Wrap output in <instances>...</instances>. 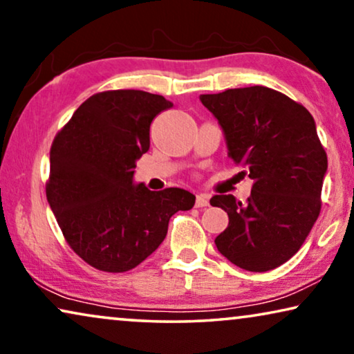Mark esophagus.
<instances>
[{"mask_svg": "<svg viewBox=\"0 0 354 354\" xmlns=\"http://www.w3.org/2000/svg\"><path fill=\"white\" fill-rule=\"evenodd\" d=\"M208 196H205V194H198L197 198H196V207L202 208V207H208Z\"/></svg>", "mask_w": 354, "mask_h": 354, "instance_id": "esophagus-1", "label": "esophagus"}]
</instances>
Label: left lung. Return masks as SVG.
I'll list each match as a JSON object with an SVG mask.
<instances>
[{
	"instance_id": "1",
	"label": "left lung",
	"mask_w": 354,
	"mask_h": 354,
	"mask_svg": "<svg viewBox=\"0 0 354 354\" xmlns=\"http://www.w3.org/2000/svg\"><path fill=\"white\" fill-rule=\"evenodd\" d=\"M221 127L227 157L253 179L247 203L215 196L229 225L215 239L218 252L245 271L281 266L305 242L321 212L327 156L305 107L266 86L201 94Z\"/></svg>"
}]
</instances>
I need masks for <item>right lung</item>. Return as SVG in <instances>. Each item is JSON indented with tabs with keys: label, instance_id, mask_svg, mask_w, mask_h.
I'll list each match as a JSON object with an SVG mask.
<instances>
[{
	"label": "right lung",
	"instance_id": "1",
	"mask_svg": "<svg viewBox=\"0 0 354 354\" xmlns=\"http://www.w3.org/2000/svg\"><path fill=\"white\" fill-rule=\"evenodd\" d=\"M171 107L139 89L97 93L54 138L48 203L68 245L96 270L136 268L163 242L170 218L196 203L184 189L149 191L134 183L151 123Z\"/></svg>",
	"mask_w": 354,
	"mask_h": 354
}]
</instances>
